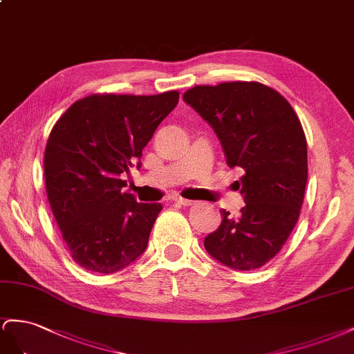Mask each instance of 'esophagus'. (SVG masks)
Returning <instances> with one entry per match:
<instances>
[{"instance_id":"esophagus-1","label":"esophagus","mask_w":354,"mask_h":354,"mask_svg":"<svg viewBox=\"0 0 354 354\" xmlns=\"http://www.w3.org/2000/svg\"><path fill=\"white\" fill-rule=\"evenodd\" d=\"M175 201H176V203H179V205H183V206H191V205H194V201H193V200L183 198V197H176V198H175Z\"/></svg>"}]
</instances>
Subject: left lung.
I'll list each match as a JSON object with an SVG mask.
<instances>
[{
  "label": "left lung",
  "instance_id": "1",
  "mask_svg": "<svg viewBox=\"0 0 354 354\" xmlns=\"http://www.w3.org/2000/svg\"><path fill=\"white\" fill-rule=\"evenodd\" d=\"M184 100L215 130L227 165L240 167L237 218L205 237L221 264L249 271L274 258L294 230L307 184V140L294 108L274 88L257 82L196 86Z\"/></svg>",
  "mask_w": 354,
  "mask_h": 354
}]
</instances>
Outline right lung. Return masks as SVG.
Returning a JSON list of instances; mask_svg holds the SVG:
<instances>
[{
  "mask_svg": "<svg viewBox=\"0 0 354 354\" xmlns=\"http://www.w3.org/2000/svg\"><path fill=\"white\" fill-rule=\"evenodd\" d=\"M178 99L176 90L90 95L56 121L44 153L46 191L80 267L111 274L144 254L163 206L136 201L121 174L140 167L142 149Z\"/></svg>",
  "mask_w": 354,
  "mask_h": 354,
  "instance_id": "1",
  "label": "right lung"
}]
</instances>
